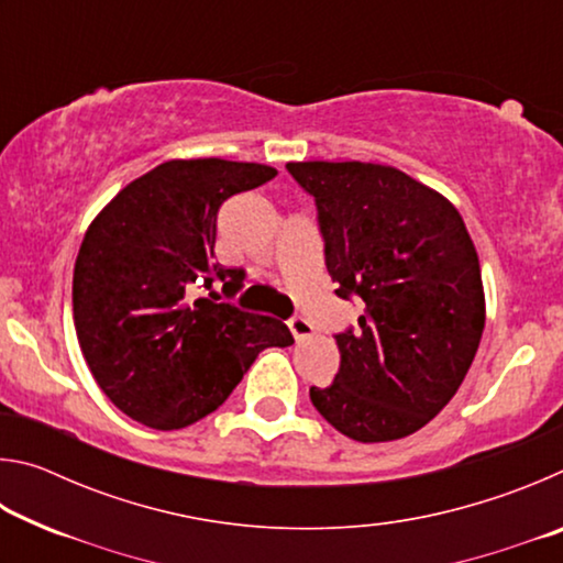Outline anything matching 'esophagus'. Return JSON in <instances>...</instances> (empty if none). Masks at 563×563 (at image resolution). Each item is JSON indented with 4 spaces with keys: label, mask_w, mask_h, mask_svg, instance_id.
I'll use <instances>...</instances> for the list:
<instances>
[{
    "label": "esophagus",
    "mask_w": 563,
    "mask_h": 563,
    "mask_svg": "<svg viewBox=\"0 0 563 563\" xmlns=\"http://www.w3.org/2000/svg\"><path fill=\"white\" fill-rule=\"evenodd\" d=\"M288 328H290V332H292V338L298 340V342L312 338V332H316V328H312L310 322L305 320V318H290V320H288Z\"/></svg>",
    "instance_id": "obj_1"
}]
</instances>
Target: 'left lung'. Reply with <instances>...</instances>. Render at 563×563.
<instances>
[{"label": "left lung", "mask_w": 563, "mask_h": 563, "mask_svg": "<svg viewBox=\"0 0 563 563\" xmlns=\"http://www.w3.org/2000/svg\"><path fill=\"white\" fill-rule=\"evenodd\" d=\"M316 198L338 295L365 302L335 335L340 373L310 387L318 412L355 442H393L456 395L487 305L479 255L452 201L405 170L362 161H290Z\"/></svg>", "instance_id": "left-lung-1"}]
</instances>
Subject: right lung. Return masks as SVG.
<instances>
[{
	"label": "right lung",
	"instance_id": "obj_1",
	"mask_svg": "<svg viewBox=\"0 0 563 563\" xmlns=\"http://www.w3.org/2000/svg\"><path fill=\"white\" fill-rule=\"evenodd\" d=\"M278 176L265 164L174 158L101 208L74 263V328L93 379L123 415L180 430L221 407L265 347L292 345L280 320L194 298V283L241 290L216 263L218 208Z\"/></svg>",
	"mask_w": 563,
	"mask_h": 563
}]
</instances>
